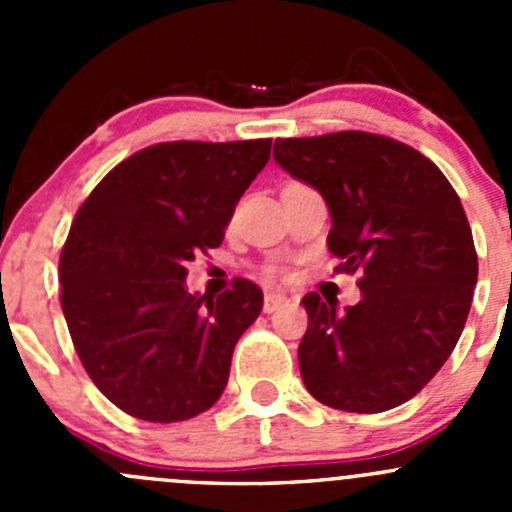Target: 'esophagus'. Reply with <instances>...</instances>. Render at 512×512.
I'll list each match as a JSON object with an SVG mask.
<instances>
[{
  "mask_svg": "<svg viewBox=\"0 0 512 512\" xmlns=\"http://www.w3.org/2000/svg\"><path fill=\"white\" fill-rule=\"evenodd\" d=\"M287 302H289V299H287L282 292H267V294H265V304H262V309H265L267 314H272V312H277V309L285 307Z\"/></svg>",
  "mask_w": 512,
  "mask_h": 512,
  "instance_id": "34e87169",
  "label": "esophagus"
}]
</instances>
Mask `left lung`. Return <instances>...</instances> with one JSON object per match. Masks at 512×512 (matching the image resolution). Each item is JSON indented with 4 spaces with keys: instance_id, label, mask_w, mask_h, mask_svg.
Masks as SVG:
<instances>
[{
    "instance_id": "left-lung-1",
    "label": "left lung",
    "mask_w": 512,
    "mask_h": 512,
    "mask_svg": "<svg viewBox=\"0 0 512 512\" xmlns=\"http://www.w3.org/2000/svg\"><path fill=\"white\" fill-rule=\"evenodd\" d=\"M275 160L322 195L337 270L361 275L344 312L317 292L302 299L304 386L352 414L401 406L446 364L471 312L478 255L456 190L426 156L374 133L277 138Z\"/></svg>"
}]
</instances>
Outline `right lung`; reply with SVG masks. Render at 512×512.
<instances>
[{"instance_id":"obj_1","label":"right lung","mask_w":512,"mask_h":512,"mask_svg":"<svg viewBox=\"0 0 512 512\" xmlns=\"http://www.w3.org/2000/svg\"><path fill=\"white\" fill-rule=\"evenodd\" d=\"M270 138L158 143L118 163L86 198L59 262L61 309L86 374L111 404L153 423L208 411L262 292L235 280L190 294L198 252L218 247Z\"/></svg>"}]
</instances>
